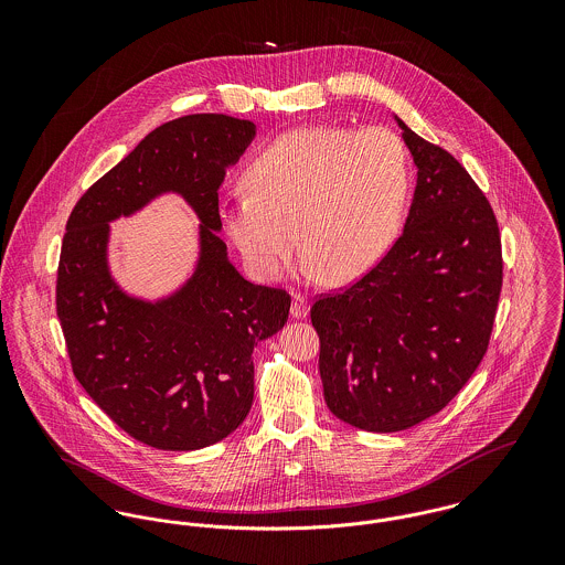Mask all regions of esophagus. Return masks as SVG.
<instances>
[{"mask_svg": "<svg viewBox=\"0 0 565 565\" xmlns=\"http://www.w3.org/2000/svg\"><path fill=\"white\" fill-rule=\"evenodd\" d=\"M307 313H309V302L300 291H296L291 298V318L302 320V318H307Z\"/></svg>", "mask_w": 565, "mask_h": 565, "instance_id": "1", "label": "esophagus"}]
</instances>
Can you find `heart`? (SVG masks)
Here are the masks:
<instances>
[{"mask_svg":"<svg viewBox=\"0 0 565 565\" xmlns=\"http://www.w3.org/2000/svg\"><path fill=\"white\" fill-rule=\"evenodd\" d=\"M249 193L222 222L260 280L280 278L300 249L330 285L363 276L394 242L411 162L387 128L307 126L280 135L245 169Z\"/></svg>","mask_w":565,"mask_h":565,"instance_id":"b5f03b06","label":"heart"}]
</instances>
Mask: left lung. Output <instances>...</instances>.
Wrapping results in <instances>:
<instances>
[{
	"label": "left lung",
	"mask_w": 565,
	"mask_h": 565,
	"mask_svg": "<svg viewBox=\"0 0 565 565\" xmlns=\"http://www.w3.org/2000/svg\"><path fill=\"white\" fill-rule=\"evenodd\" d=\"M398 124L417 164L403 235L311 307L326 404L370 433L411 428L463 390L502 289L500 231L483 191L450 152Z\"/></svg>",
	"instance_id": "1"
}]
</instances>
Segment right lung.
Instances as JSON below:
<instances>
[{"label":"right lung","instance_id":"right-lung-1","mask_svg":"<svg viewBox=\"0 0 565 565\" xmlns=\"http://www.w3.org/2000/svg\"><path fill=\"white\" fill-rule=\"evenodd\" d=\"M254 135L252 121L217 113L167 121L90 184L67 220L56 313L74 376L121 430L159 450H198L242 424L254 401L252 350L289 318L291 296L247 282L217 235V191ZM164 190L199 213L203 252L192 280L150 306L109 278L107 222Z\"/></svg>","mask_w":565,"mask_h":565}]
</instances>
